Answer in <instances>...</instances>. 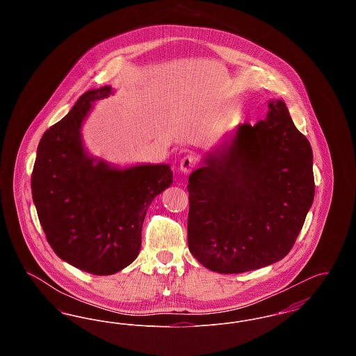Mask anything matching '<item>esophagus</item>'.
<instances>
[{"mask_svg": "<svg viewBox=\"0 0 356 356\" xmlns=\"http://www.w3.org/2000/svg\"><path fill=\"white\" fill-rule=\"evenodd\" d=\"M197 163H199V159H197V156H195V154H186L184 156L183 159H181V161H180V170L183 173H191L192 170L196 168V165H197Z\"/></svg>", "mask_w": 356, "mask_h": 356, "instance_id": "1", "label": "esophagus"}]
</instances>
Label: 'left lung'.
<instances>
[{
    "label": "left lung",
    "instance_id": "1",
    "mask_svg": "<svg viewBox=\"0 0 356 356\" xmlns=\"http://www.w3.org/2000/svg\"><path fill=\"white\" fill-rule=\"evenodd\" d=\"M266 120L240 125L188 179V247L204 267L240 273L282 260L315 195L312 148L286 102Z\"/></svg>",
    "mask_w": 356,
    "mask_h": 356
}]
</instances>
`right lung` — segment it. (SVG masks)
<instances>
[{
    "label": "right lung",
    "instance_id": "1",
    "mask_svg": "<svg viewBox=\"0 0 356 356\" xmlns=\"http://www.w3.org/2000/svg\"><path fill=\"white\" fill-rule=\"evenodd\" d=\"M111 93V86L85 92L47 129L32 172L34 205L51 250L100 276L121 271L137 257L147 209L173 176L167 164L118 170L85 152L81 124L92 102Z\"/></svg>",
    "mask_w": 356,
    "mask_h": 356
}]
</instances>
